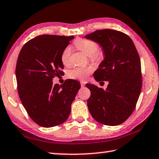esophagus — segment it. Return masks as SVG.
Returning <instances> with one entry per match:
<instances>
[{"instance_id":"esophagus-1","label":"esophagus","mask_w":159,"mask_h":159,"mask_svg":"<svg viewBox=\"0 0 159 159\" xmlns=\"http://www.w3.org/2000/svg\"><path fill=\"white\" fill-rule=\"evenodd\" d=\"M80 85H81V86L82 87H83V86H85V81H80Z\"/></svg>"}]
</instances>
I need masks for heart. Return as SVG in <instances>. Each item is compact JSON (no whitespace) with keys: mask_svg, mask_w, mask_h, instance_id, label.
Returning <instances> with one entry per match:
<instances>
[{"mask_svg":"<svg viewBox=\"0 0 159 159\" xmlns=\"http://www.w3.org/2000/svg\"><path fill=\"white\" fill-rule=\"evenodd\" d=\"M76 47L81 51L88 57H91L94 60H98L99 57L98 53V45L95 42L87 39H79L74 43ZM70 55H71V48L66 47L61 54V59L64 65H67L69 63ZM93 69L91 67H76L71 70L70 76L74 79L85 80L91 74Z\"/></svg>","mask_w":159,"mask_h":159,"instance_id":"b5f03b06","label":"heart"}]
</instances>
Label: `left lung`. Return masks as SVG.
Masks as SVG:
<instances>
[{"label": "left lung", "mask_w": 159, "mask_h": 159, "mask_svg": "<svg viewBox=\"0 0 159 159\" xmlns=\"http://www.w3.org/2000/svg\"><path fill=\"white\" fill-rule=\"evenodd\" d=\"M86 39L102 48L104 60L93 76L97 81H108L105 90L87 83L90 90L88 110L102 124L122 123L135 108L142 88L141 62L133 41L123 32L102 29L85 35Z\"/></svg>", "instance_id": "obj_1"}]
</instances>
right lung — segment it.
Wrapping results in <instances>:
<instances>
[{
    "label": "right lung",
    "mask_w": 159,
    "mask_h": 159,
    "mask_svg": "<svg viewBox=\"0 0 159 159\" xmlns=\"http://www.w3.org/2000/svg\"><path fill=\"white\" fill-rule=\"evenodd\" d=\"M74 36L41 35L30 40L19 54L16 79L20 98L34 121L44 128L64 123L80 84L76 80L53 84L62 74L61 56Z\"/></svg>",
    "instance_id": "obj_1"
}]
</instances>
